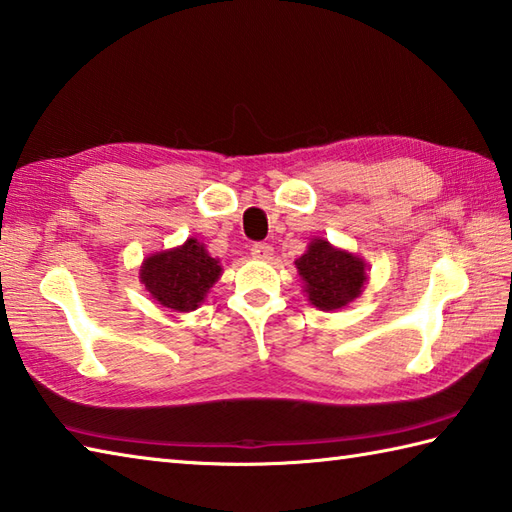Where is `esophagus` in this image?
<instances>
[{
  "label": "esophagus",
  "mask_w": 512,
  "mask_h": 512,
  "mask_svg": "<svg viewBox=\"0 0 512 512\" xmlns=\"http://www.w3.org/2000/svg\"><path fill=\"white\" fill-rule=\"evenodd\" d=\"M273 246H268V244H255L253 248H250V255H253L255 259H262V262H268L270 257H273Z\"/></svg>",
  "instance_id": "34e87169"
}]
</instances>
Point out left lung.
<instances>
[{
	"mask_svg": "<svg viewBox=\"0 0 512 512\" xmlns=\"http://www.w3.org/2000/svg\"><path fill=\"white\" fill-rule=\"evenodd\" d=\"M302 293L319 310H342L364 293L368 264L357 253L313 237L302 257L295 259Z\"/></svg>",
	"mask_w": 512,
	"mask_h": 512,
	"instance_id": "obj_1",
	"label": "left lung"
}]
</instances>
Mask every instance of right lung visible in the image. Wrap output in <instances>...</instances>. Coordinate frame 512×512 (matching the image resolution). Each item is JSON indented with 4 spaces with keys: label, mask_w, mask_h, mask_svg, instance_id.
I'll list each match as a JSON object with an SVG mask.
<instances>
[{
    "label": "right lung",
    "mask_w": 512,
    "mask_h": 512,
    "mask_svg": "<svg viewBox=\"0 0 512 512\" xmlns=\"http://www.w3.org/2000/svg\"><path fill=\"white\" fill-rule=\"evenodd\" d=\"M222 273L219 259L210 257L197 237H188L184 244L148 253L139 266V282L155 304L190 313L202 306Z\"/></svg>",
    "instance_id": "right-lung-1"
}]
</instances>
